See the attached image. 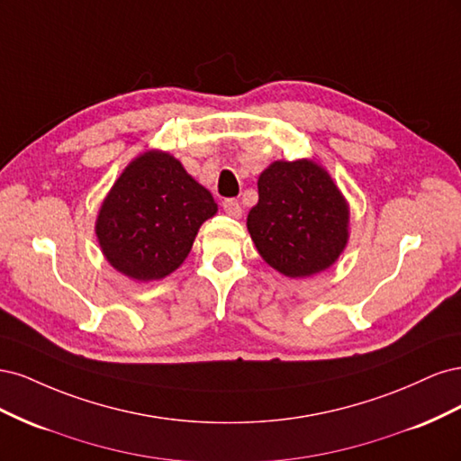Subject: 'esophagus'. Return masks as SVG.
<instances>
[{
    "mask_svg": "<svg viewBox=\"0 0 461 461\" xmlns=\"http://www.w3.org/2000/svg\"><path fill=\"white\" fill-rule=\"evenodd\" d=\"M222 209H225V213H227L229 217H234V219H239V217L242 215V207H240V203L236 202V200H232V198H229V200L222 202Z\"/></svg>",
    "mask_w": 461,
    "mask_h": 461,
    "instance_id": "obj_1",
    "label": "esophagus"
}]
</instances>
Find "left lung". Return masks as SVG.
<instances>
[{
  "label": "left lung",
  "instance_id": "left-lung-1",
  "mask_svg": "<svg viewBox=\"0 0 461 461\" xmlns=\"http://www.w3.org/2000/svg\"><path fill=\"white\" fill-rule=\"evenodd\" d=\"M248 232L259 256L290 278L329 269L348 244L350 207L312 159L275 161L259 175Z\"/></svg>",
  "mask_w": 461,
  "mask_h": 461
}]
</instances>
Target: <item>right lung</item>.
<instances>
[{"instance_id":"right-lung-1","label":"right lung","mask_w":461,"mask_h":461,"mask_svg":"<svg viewBox=\"0 0 461 461\" xmlns=\"http://www.w3.org/2000/svg\"><path fill=\"white\" fill-rule=\"evenodd\" d=\"M215 213L213 196L183 163L149 149L109 190L95 236L111 267L140 283L159 281L183 265L202 222Z\"/></svg>"}]
</instances>
